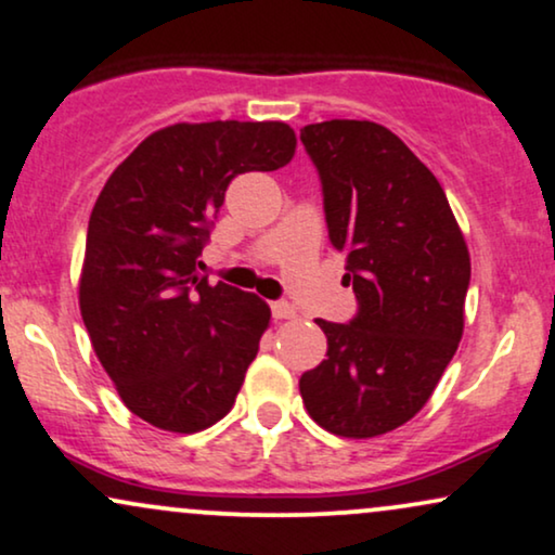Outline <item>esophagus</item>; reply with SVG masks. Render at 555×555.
<instances>
[{"label": "esophagus", "mask_w": 555, "mask_h": 555, "mask_svg": "<svg viewBox=\"0 0 555 555\" xmlns=\"http://www.w3.org/2000/svg\"><path fill=\"white\" fill-rule=\"evenodd\" d=\"M271 312L276 320H292L297 314V307L289 305V301H273Z\"/></svg>", "instance_id": "1"}]
</instances>
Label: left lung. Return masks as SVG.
<instances>
[{
	"instance_id": "1",
	"label": "left lung",
	"mask_w": 555,
	"mask_h": 555,
	"mask_svg": "<svg viewBox=\"0 0 555 555\" xmlns=\"http://www.w3.org/2000/svg\"><path fill=\"white\" fill-rule=\"evenodd\" d=\"M330 243L348 254L359 314L318 320L327 359L299 391L320 427L376 438L423 410L464 335L472 258L443 186L384 125H305Z\"/></svg>"
}]
</instances>
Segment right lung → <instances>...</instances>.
Wrapping results in <instances>:
<instances>
[{"label": "right lung", "instance_id": "add662e5", "mask_svg": "<svg viewBox=\"0 0 555 555\" xmlns=\"http://www.w3.org/2000/svg\"><path fill=\"white\" fill-rule=\"evenodd\" d=\"M297 151L286 122H177L149 135L96 196L79 307L125 406L168 433H199L233 410L271 320L250 292L202 276L212 217L245 171Z\"/></svg>", "mask_w": 555, "mask_h": 555}]
</instances>
